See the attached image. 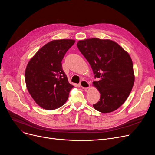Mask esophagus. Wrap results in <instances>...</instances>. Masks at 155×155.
Listing matches in <instances>:
<instances>
[{
  "mask_svg": "<svg viewBox=\"0 0 155 155\" xmlns=\"http://www.w3.org/2000/svg\"><path fill=\"white\" fill-rule=\"evenodd\" d=\"M80 87L83 88L84 89H87L90 87V84L86 80H82L80 83Z\"/></svg>",
  "mask_w": 155,
  "mask_h": 155,
  "instance_id": "esophagus-1",
  "label": "esophagus"
}]
</instances>
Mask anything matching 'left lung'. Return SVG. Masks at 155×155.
Masks as SVG:
<instances>
[{
    "mask_svg": "<svg viewBox=\"0 0 155 155\" xmlns=\"http://www.w3.org/2000/svg\"><path fill=\"white\" fill-rule=\"evenodd\" d=\"M77 47L88 61L97 81L100 101L95 109L109 113L119 108L127 99L134 83L133 64L129 54L110 39L91 38L80 40Z\"/></svg>",
    "mask_w": 155,
    "mask_h": 155,
    "instance_id": "obj_1",
    "label": "left lung"
}]
</instances>
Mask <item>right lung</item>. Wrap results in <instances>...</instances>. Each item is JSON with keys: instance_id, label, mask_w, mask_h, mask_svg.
<instances>
[{"instance_id": "1", "label": "right lung", "mask_w": 155, "mask_h": 155, "mask_svg": "<svg viewBox=\"0 0 155 155\" xmlns=\"http://www.w3.org/2000/svg\"><path fill=\"white\" fill-rule=\"evenodd\" d=\"M75 42L65 39L49 42L27 65L25 80L28 91L36 103L45 109H58L68 98L73 86L63 70L61 61Z\"/></svg>"}]
</instances>
